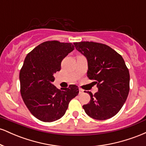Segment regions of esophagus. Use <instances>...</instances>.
Masks as SVG:
<instances>
[{
  "mask_svg": "<svg viewBox=\"0 0 146 146\" xmlns=\"http://www.w3.org/2000/svg\"><path fill=\"white\" fill-rule=\"evenodd\" d=\"M83 93H84V90L82 89L81 88H79V93H80V94H82Z\"/></svg>",
  "mask_w": 146,
  "mask_h": 146,
  "instance_id": "obj_1",
  "label": "esophagus"
}]
</instances>
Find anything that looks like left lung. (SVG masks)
<instances>
[{
    "mask_svg": "<svg viewBox=\"0 0 146 146\" xmlns=\"http://www.w3.org/2000/svg\"><path fill=\"white\" fill-rule=\"evenodd\" d=\"M75 47L86 58L87 76L94 80L98 92L90 95L83 106L88 116L106 120L115 116L124 104L130 90V74L121 55L108 45L93 42H74Z\"/></svg>",
    "mask_w": 146,
    "mask_h": 146,
    "instance_id": "8db88e82",
    "label": "left lung"
}]
</instances>
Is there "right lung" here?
Instances as JSON below:
<instances>
[{
    "label": "right lung",
    "instance_id": "right-lung-1",
    "mask_svg": "<svg viewBox=\"0 0 146 146\" xmlns=\"http://www.w3.org/2000/svg\"><path fill=\"white\" fill-rule=\"evenodd\" d=\"M73 50L72 43L46 41L25 58L19 75L21 96L31 113L42 121L52 122L62 117L70 101L78 95L76 85L61 90L52 84L62 60Z\"/></svg>",
    "mask_w": 146,
    "mask_h": 146
}]
</instances>
